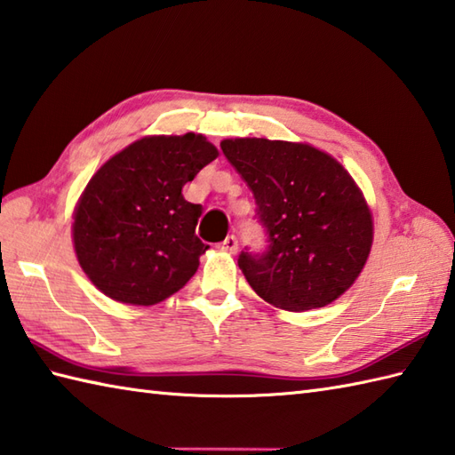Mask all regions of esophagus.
Returning <instances> with one entry per match:
<instances>
[{
	"label": "esophagus",
	"mask_w": 455,
	"mask_h": 455,
	"mask_svg": "<svg viewBox=\"0 0 455 455\" xmlns=\"http://www.w3.org/2000/svg\"><path fill=\"white\" fill-rule=\"evenodd\" d=\"M221 249L229 253L237 251V237L235 235H228L224 241H221Z\"/></svg>",
	"instance_id": "obj_1"
}]
</instances>
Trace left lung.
I'll return each instance as SVG.
<instances>
[{
	"mask_svg": "<svg viewBox=\"0 0 455 455\" xmlns=\"http://www.w3.org/2000/svg\"><path fill=\"white\" fill-rule=\"evenodd\" d=\"M221 151L251 188L267 249L241 251L251 289L276 308H322L344 294L363 268L373 220L349 172L306 143L224 139Z\"/></svg>",
	"mask_w": 455,
	"mask_h": 455,
	"instance_id": "left-lung-1",
	"label": "left lung"
}]
</instances>
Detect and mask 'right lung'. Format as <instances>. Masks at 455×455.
Here are the masks:
<instances>
[{"instance_id":"add662e5","label":"right lung","mask_w":455,"mask_h":455,"mask_svg":"<svg viewBox=\"0 0 455 455\" xmlns=\"http://www.w3.org/2000/svg\"><path fill=\"white\" fill-rule=\"evenodd\" d=\"M218 156L206 137L155 135L132 143L92 176L74 210V251L109 299L151 306L187 284L208 245L200 204L182 187Z\"/></svg>"}]
</instances>
